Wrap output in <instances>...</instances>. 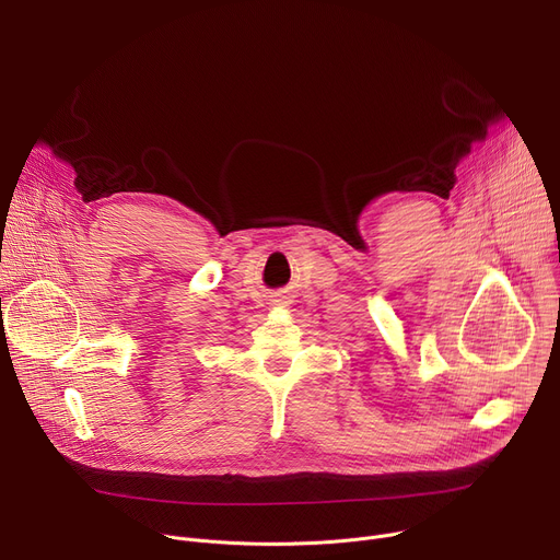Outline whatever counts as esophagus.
I'll list each match as a JSON object with an SVG mask.
<instances>
[{
    "instance_id": "obj_1",
    "label": "esophagus",
    "mask_w": 560,
    "mask_h": 560,
    "mask_svg": "<svg viewBox=\"0 0 560 560\" xmlns=\"http://www.w3.org/2000/svg\"><path fill=\"white\" fill-rule=\"evenodd\" d=\"M270 304H272V306H285V304H290L288 292H285V290L272 292V294H270Z\"/></svg>"
}]
</instances>
